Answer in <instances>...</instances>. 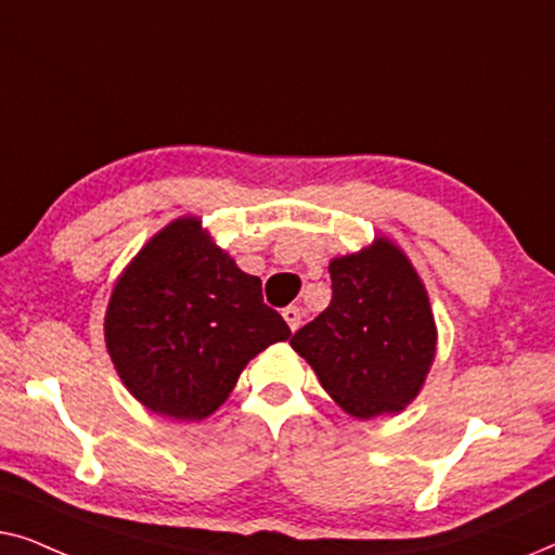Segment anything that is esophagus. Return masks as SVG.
Instances as JSON below:
<instances>
[{"label":"esophagus","mask_w":555,"mask_h":555,"mask_svg":"<svg viewBox=\"0 0 555 555\" xmlns=\"http://www.w3.org/2000/svg\"><path fill=\"white\" fill-rule=\"evenodd\" d=\"M283 318H285L287 328H291L293 333L300 328V323H302V313H300V308H295V306H287V308L283 310Z\"/></svg>","instance_id":"obj_1"}]
</instances>
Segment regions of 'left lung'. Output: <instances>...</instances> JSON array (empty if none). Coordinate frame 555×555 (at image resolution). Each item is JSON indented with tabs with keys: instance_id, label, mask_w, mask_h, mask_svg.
Listing matches in <instances>:
<instances>
[{
	"instance_id": "1",
	"label": "left lung",
	"mask_w": 555,
	"mask_h": 555,
	"mask_svg": "<svg viewBox=\"0 0 555 555\" xmlns=\"http://www.w3.org/2000/svg\"><path fill=\"white\" fill-rule=\"evenodd\" d=\"M333 298L291 338L328 397L356 420L399 414L437 356V323L420 272L389 237L328 264Z\"/></svg>"
}]
</instances>
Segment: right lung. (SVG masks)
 Here are the masks:
<instances>
[{"label":"right lung","mask_w":555,"mask_h":555,"mask_svg":"<svg viewBox=\"0 0 555 555\" xmlns=\"http://www.w3.org/2000/svg\"><path fill=\"white\" fill-rule=\"evenodd\" d=\"M105 348L149 412L199 422L230 397L249 361L291 328L211 240L199 217L158 230L126 264L105 310Z\"/></svg>","instance_id":"right-lung-1"}]
</instances>
